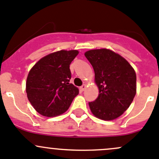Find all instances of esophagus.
Wrapping results in <instances>:
<instances>
[{"instance_id": "esophagus-1", "label": "esophagus", "mask_w": 159, "mask_h": 159, "mask_svg": "<svg viewBox=\"0 0 159 159\" xmlns=\"http://www.w3.org/2000/svg\"><path fill=\"white\" fill-rule=\"evenodd\" d=\"M85 89H86V84H84L82 86H81V87H80V89H81V92H84V91L85 90Z\"/></svg>"}]
</instances>
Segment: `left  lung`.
I'll return each mask as SVG.
<instances>
[{"label": "left lung", "instance_id": "obj_1", "mask_svg": "<svg viewBox=\"0 0 159 159\" xmlns=\"http://www.w3.org/2000/svg\"><path fill=\"white\" fill-rule=\"evenodd\" d=\"M84 56L95 72L98 98L89 102L91 112L102 120L120 116L133 102L137 92L136 73L128 61L109 49L88 50Z\"/></svg>", "mask_w": 159, "mask_h": 159}]
</instances>
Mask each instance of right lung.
Listing matches in <instances>:
<instances>
[{
  "label": "right lung",
  "instance_id": "right-lung-1",
  "mask_svg": "<svg viewBox=\"0 0 159 159\" xmlns=\"http://www.w3.org/2000/svg\"><path fill=\"white\" fill-rule=\"evenodd\" d=\"M78 53L76 50L51 53L41 58L29 70L25 88L28 99L40 115H61L78 95L79 89L70 83V64Z\"/></svg>",
  "mask_w": 159,
  "mask_h": 159
}]
</instances>
